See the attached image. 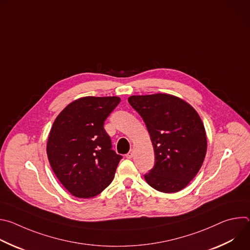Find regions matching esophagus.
I'll return each instance as SVG.
<instances>
[{"mask_svg": "<svg viewBox=\"0 0 250 250\" xmlns=\"http://www.w3.org/2000/svg\"><path fill=\"white\" fill-rule=\"evenodd\" d=\"M133 157V151L132 150H130L127 154H126V158H128V159H131Z\"/></svg>", "mask_w": 250, "mask_h": 250, "instance_id": "esophagus-1", "label": "esophagus"}]
</instances>
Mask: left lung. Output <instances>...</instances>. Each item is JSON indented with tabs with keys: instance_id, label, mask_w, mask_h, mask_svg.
<instances>
[{
	"instance_id": "1",
	"label": "left lung",
	"mask_w": 250,
	"mask_h": 250,
	"mask_svg": "<svg viewBox=\"0 0 250 250\" xmlns=\"http://www.w3.org/2000/svg\"><path fill=\"white\" fill-rule=\"evenodd\" d=\"M128 103L146 123L154 149L155 164L145 175L146 181L163 193L184 189L207 152L200 116L187 102L169 94L131 96Z\"/></svg>"
}]
</instances>
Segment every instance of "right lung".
I'll list each match as a JSON object with an SVG mask.
<instances>
[{"label":"right lung","instance_id":"obj_1","mask_svg":"<svg viewBox=\"0 0 250 250\" xmlns=\"http://www.w3.org/2000/svg\"><path fill=\"white\" fill-rule=\"evenodd\" d=\"M120 102L119 97L80 98L53 123L47 157L58 180L77 198L99 195L114 179L122 155L112 149L104 124Z\"/></svg>","mask_w":250,"mask_h":250}]
</instances>
